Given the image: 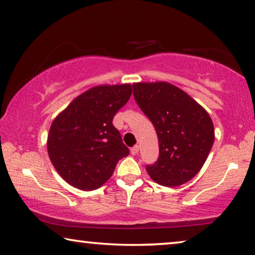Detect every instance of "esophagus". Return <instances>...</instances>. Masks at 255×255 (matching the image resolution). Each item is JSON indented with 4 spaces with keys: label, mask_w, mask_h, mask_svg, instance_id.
Masks as SVG:
<instances>
[{
    "label": "esophagus",
    "mask_w": 255,
    "mask_h": 255,
    "mask_svg": "<svg viewBox=\"0 0 255 255\" xmlns=\"http://www.w3.org/2000/svg\"><path fill=\"white\" fill-rule=\"evenodd\" d=\"M130 151H131L132 155H136V154H138V151H139V146H138V144H135L134 147H132Z\"/></svg>",
    "instance_id": "esophagus-1"
}]
</instances>
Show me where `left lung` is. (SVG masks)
<instances>
[{
    "label": "left lung",
    "instance_id": "obj_1",
    "mask_svg": "<svg viewBox=\"0 0 255 255\" xmlns=\"http://www.w3.org/2000/svg\"><path fill=\"white\" fill-rule=\"evenodd\" d=\"M133 96L158 136V159L146 166L149 177L165 187L188 182L201 171L213 146L210 115L189 95L167 82L134 83Z\"/></svg>",
    "mask_w": 255,
    "mask_h": 255
}]
</instances>
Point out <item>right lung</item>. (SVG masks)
I'll return each instance as SVG.
<instances>
[{
	"mask_svg": "<svg viewBox=\"0 0 255 255\" xmlns=\"http://www.w3.org/2000/svg\"><path fill=\"white\" fill-rule=\"evenodd\" d=\"M131 95V84L98 85L76 97L53 120L48 154L70 186L98 189L112 177L117 162L128 155L113 119Z\"/></svg>",
	"mask_w": 255,
	"mask_h": 255,
	"instance_id": "right-lung-1",
	"label": "right lung"
}]
</instances>
